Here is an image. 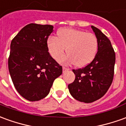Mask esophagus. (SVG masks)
I'll return each instance as SVG.
<instances>
[{
    "instance_id": "obj_1",
    "label": "esophagus",
    "mask_w": 126,
    "mask_h": 126,
    "mask_svg": "<svg viewBox=\"0 0 126 126\" xmlns=\"http://www.w3.org/2000/svg\"><path fill=\"white\" fill-rule=\"evenodd\" d=\"M69 68H67V67H63V72H65V71H67V70H69Z\"/></svg>"
}]
</instances>
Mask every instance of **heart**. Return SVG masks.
<instances>
[{
  "mask_svg": "<svg viewBox=\"0 0 126 126\" xmlns=\"http://www.w3.org/2000/svg\"><path fill=\"white\" fill-rule=\"evenodd\" d=\"M47 46L48 52L56 61L60 60L66 51L68 55L62 59L61 62L74 63L77 67H84L95 57L98 49V39L91 32L64 29L58 31L57 37L50 36L48 39Z\"/></svg>",
  "mask_w": 126,
  "mask_h": 126,
  "instance_id": "1",
  "label": "heart"
}]
</instances>
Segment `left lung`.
I'll use <instances>...</instances> for the list:
<instances>
[{
	"instance_id": "obj_1",
	"label": "left lung",
	"mask_w": 126,
	"mask_h": 126,
	"mask_svg": "<svg viewBox=\"0 0 126 126\" xmlns=\"http://www.w3.org/2000/svg\"><path fill=\"white\" fill-rule=\"evenodd\" d=\"M91 28L98 39L97 52L85 67L72 70L75 80L68 85L72 97L85 103L93 102L105 95L112 82L115 63V52L110 41L97 28Z\"/></svg>"
}]
</instances>
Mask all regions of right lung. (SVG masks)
<instances>
[{"instance_id":"add662e5","label":"right lung","mask_w":126,"mask_h":126,"mask_svg":"<svg viewBox=\"0 0 126 126\" xmlns=\"http://www.w3.org/2000/svg\"><path fill=\"white\" fill-rule=\"evenodd\" d=\"M52 25L29 24L11 41L8 67L17 91L26 100L38 101L48 95L63 69L48 52Z\"/></svg>"}]
</instances>
